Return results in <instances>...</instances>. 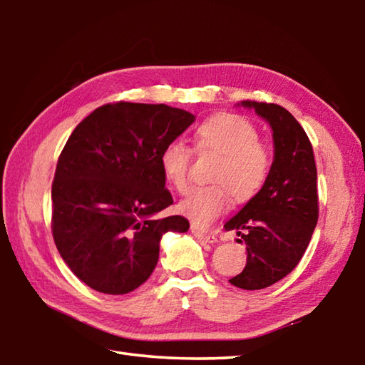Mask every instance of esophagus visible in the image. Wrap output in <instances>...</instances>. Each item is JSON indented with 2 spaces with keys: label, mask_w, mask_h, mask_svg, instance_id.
Returning <instances> with one entry per match:
<instances>
[{
  "label": "esophagus",
  "mask_w": 365,
  "mask_h": 365,
  "mask_svg": "<svg viewBox=\"0 0 365 365\" xmlns=\"http://www.w3.org/2000/svg\"><path fill=\"white\" fill-rule=\"evenodd\" d=\"M191 233H193V237L200 240V242H205V243H215L217 242V235L215 233H207L205 230H201V228L197 227H191Z\"/></svg>",
  "instance_id": "34e87169"
}]
</instances>
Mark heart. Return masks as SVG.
Listing matches in <instances>:
<instances>
[{
	"mask_svg": "<svg viewBox=\"0 0 365 365\" xmlns=\"http://www.w3.org/2000/svg\"><path fill=\"white\" fill-rule=\"evenodd\" d=\"M197 153H212L219 163L211 174L215 185L195 188L178 205V211L195 227L206 228L237 202L255 197L267 182L272 158L267 146L259 141L256 127L235 114H215L200 122L193 130ZM191 150L180 141H172L160 153L164 177L178 193L190 185Z\"/></svg>",
	"mask_w": 365,
	"mask_h": 365,
	"instance_id": "obj_1",
	"label": "heart"
}]
</instances>
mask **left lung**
<instances>
[{"mask_svg": "<svg viewBox=\"0 0 365 365\" xmlns=\"http://www.w3.org/2000/svg\"><path fill=\"white\" fill-rule=\"evenodd\" d=\"M267 120L274 137V163L267 182L224 225L246 245V267L230 283L262 289L292 272L304 255L319 219L317 169L304 128L285 108L243 101Z\"/></svg>", "mask_w": 365, "mask_h": 365, "instance_id": "1", "label": "left lung"}]
</instances>
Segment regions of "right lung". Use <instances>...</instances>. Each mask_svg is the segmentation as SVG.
Wrapping results in <instances>:
<instances>
[{
    "label": "right lung",
    "instance_id": "obj_1",
    "mask_svg": "<svg viewBox=\"0 0 365 365\" xmlns=\"http://www.w3.org/2000/svg\"><path fill=\"white\" fill-rule=\"evenodd\" d=\"M195 122L165 104L113 103L78 123L58 159L51 230L61 257L90 288L125 294L150 279L165 232L182 215L156 217L170 191L160 153Z\"/></svg>",
    "mask_w": 365,
    "mask_h": 365
}]
</instances>
